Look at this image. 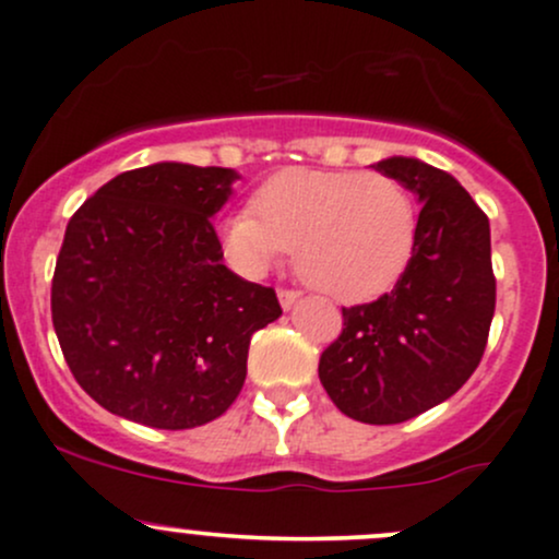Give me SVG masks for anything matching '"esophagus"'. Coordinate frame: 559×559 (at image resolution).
I'll return each instance as SVG.
<instances>
[{
  "label": "esophagus",
  "instance_id": "esophagus-1",
  "mask_svg": "<svg viewBox=\"0 0 559 559\" xmlns=\"http://www.w3.org/2000/svg\"><path fill=\"white\" fill-rule=\"evenodd\" d=\"M278 299H281V308L289 310L292 305H295L299 299V295H297V292H292V289H278Z\"/></svg>",
  "mask_w": 559,
  "mask_h": 559
}]
</instances>
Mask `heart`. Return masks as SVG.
Masks as SVG:
<instances>
[{
	"label": "heart",
	"instance_id": "obj_1",
	"mask_svg": "<svg viewBox=\"0 0 559 559\" xmlns=\"http://www.w3.org/2000/svg\"><path fill=\"white\" fill-rule=\"evenodd\" d=\"M418 205L385 174H275L254 195V211H235L222 243L240 273L264 275L297 251V275L340 302H364L391 289L413 260Z\"/></svg>",
	"mask_w": 559,
	"mask_h": 559
}]
</instances>
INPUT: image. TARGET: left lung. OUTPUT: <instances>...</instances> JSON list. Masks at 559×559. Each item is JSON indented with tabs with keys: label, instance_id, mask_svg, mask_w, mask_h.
Listing matches in <instances>:
<instances>
[{
	"label": "left lung",
	"instance_id": "obj_1",
	"mask_svg": "<svg viewBox=\"0 0 559 559\" xmlns=\"http://www.w3.org/2000/svg\"><path fill=\"white\" fill-rule=\"evenodd\" d=\"M378 171L418 192V240L391 292L343 308L319 378L348 418L391 426L450 399L479 367L496 313L490 222L450 174L413 157Z\"/></svg>",
	"mask_w": 559,
	"mask_h": 559
}]
</instances>
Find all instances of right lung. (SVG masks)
Masks as SVG:
<instances>
[{"label": "right lung", "mask_w": 559, "mask_h": 559, "mask_svg": "<svg viewBox=\"0 0 559 559\" xmlns=\"http://www.w3.org/2000/svg\"><path fill=\"white\" fill-rule=\"evenodd\" d=\"M230 168L155 163L107 181L74 211L50 313L74 380L150 428L219 418L246 380L251 334L281 316L273 286L222 264L211 216Z\"/></svg>", "instance_id": "right-lung-1"}]
</instances>
